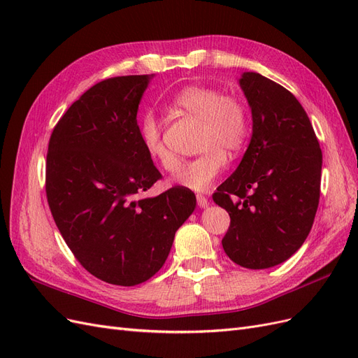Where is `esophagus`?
Masks as SVG:
<instances>
[{"mask_svg": "<svg viewBox=\"0 0 358 358\" xmlns=\"http://www.w3.org/2000/svg\"><path fill=\"white\" fill-rule=\"evenodd\" d=\"M197 204L200 206V208H208L209 200H208V197L201 196V194H197Z\"/></svg>", "mask_w": 358, "mask_h": 358, "instance_id": "34e87169", "label": "esophagus"}]
</instances>
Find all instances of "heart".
<instances>
[{"label": "heart", "mask_w": 358, "mask_h": 358, "mask_svg": "<svg viewBox=\"0 0 358 358\" xmlns=\"http://www.w3.org/2000/svg\"><path fill=\"white\" fill-rule=\"evenodd\" d=\"M178 109L200 119L199 149L201 154L182 164L175 176L179 185L194 189H208L227 166V153L236 154L246 145L249 136L248 107L237 95L222 94L218 88L192 85L182 90L173 100ZM138 134L146 154L166 171L178 167L176 155L164 140V127L159 119L146 112L138 125Z\"/></svg>", "instance_id": "heart-1"}]
</instances>
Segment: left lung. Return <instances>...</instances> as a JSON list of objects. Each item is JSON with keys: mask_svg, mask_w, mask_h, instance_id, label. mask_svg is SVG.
Listing matches in <instances>:
<instances>
[{"mask_svg": "<svg viewBox=\"0 0 358 358\" xmlns=\"http://www.w3.org/2000/svg\"><path fill=\"white\" fill-rule=\"evenodd\" d=\"M252 137L213 201L230 215L222 248L246 268L284 263L306 241L320 203L322 154L309 117L284 86L258 73L239 80Z\"/></svg>", "mask_w": 358, "mask_h": 358, "instance_id": "obj_1", "label": "left lung"}]
</instances>
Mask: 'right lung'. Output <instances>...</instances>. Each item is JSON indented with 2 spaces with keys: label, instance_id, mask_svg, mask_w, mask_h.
I'll return each mask as SVG.
<instances>
[{
  "label": "right lung",
  "instance_id": "obj_1",
  "mask_svg": "<svg viewBox=\"0 0 358 358\" xmlns=\"http://www.w3.org/2000/svg\"><path fill=\"white\" fill-rule=\"evenodd\" d=\"M149 76L95 83L49 138L46 197L74 258L107 284L133 287L166 263L196 196L171 187L142 199L162 176L143 148L137 110Z\"/></svg>",
  "mask_w": 358,
  "mask_h": 358
}]
</instances>
